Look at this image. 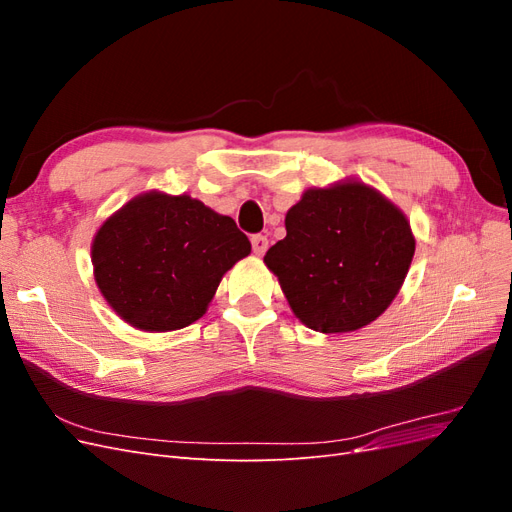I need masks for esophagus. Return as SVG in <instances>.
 Segmentation results:
<instances>
[{
	"label": "esophagus",
	"mask_w": 512,
	"mask_h": 512,
	"mask_svg": "<svg viewBox=\"0 0 512 512\" xmlns=\"http://www.w3.org/2000/svg\"><path fill=\"white\" fill-rule=\"evenodd\" d=\"M267 247H269V241H267L265 235H254V237H252V250H254L256 256L265 254Z\"/></svg>",
	"instance_id": "esophagus-1"
}]
</instances>
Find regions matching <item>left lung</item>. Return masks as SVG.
Masks as SVG:
<instances>
[{"label": "left lung", "mask_w": 512, "mask_h": 512, "mask_svg": "<svg viewBox=\"0 0 512 512\" xmlns=\"http://www.w3.org/2000/svg\"><path fill=\"white\" fill-rule=\"evenodd\" d=\"M414 237L406 215L359 181L307 190L286 237L265 256L297 316L320 333L376 320L406 280Z\"/></svg>", "instance_id": "8db88e82"}]
</instances>
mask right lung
<instances>
[{
	"label": "right lung",
	"mask_w": 512,
	"mask_h": 512,
	"mask_svg": "<svg viewBox=\"0 0 512 512\" xmlns=\"http://www.w3.org/2000/svg\"><path fill=\"white\" fill-rule=\"evenodd\" d=\"M250 250L228 215L185 194L151 192L102 224L91 260L98 288L123 320L175 331L207 312L222 275Z\"/></svg>",
	"instance_id": "right-lung-1"
}]
</instances>
